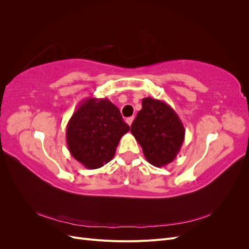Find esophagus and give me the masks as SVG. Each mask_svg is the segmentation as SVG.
<instances>
[{
    "label": "esophagus",
    "mask_w": 249,
    "mask_h": 249,
    "mask_svg": "<svg viewBox=\"0 0 249 249\" xmlns=\"http://www.w3.org/2000/svg\"><path fill=\"white\" fill-rule=\"evenodd\" d=\"M133 120H134V116H132V117H127L125 122H126V124H127L131 125V124H132V123H133Z\"/></svg>",
    "instance_id": "1"
}]
</instances>
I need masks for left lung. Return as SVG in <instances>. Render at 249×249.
<instances>
[{
    "label": "left lung",
    "mask_w": 249,
    "mask_h": 249,
    "mask_svg": "<svg viewBox=\"0 0 249 249\" xmlns=\"http://www.w3.org/2000/svg\"><path fill=\"white\" fill-rule=\"evenodd\" d=\"M131 133L148 163L162 167L176 159L185 139V127L177 112L163 101L144 97Z\"/></svg>",
    "instance_id": "1"
}]
</instances>
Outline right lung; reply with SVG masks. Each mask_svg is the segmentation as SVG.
Returning <instances> with one entry per match:
<instances>
[{"label": "right lung", "mask_w": 249, "mask_h": 249, "mask_svg": "<svg viewBox=\"0 0 249 249\" xmlns=\"http://www.w3.org/2000/svg\"><path fill=\"white\" fill-rule=\"evenodd\" d=\"M129 130L114 104L108 99L87 97L67 124L66 143L83 166L96 169L113 159L120 139Z\"/></svg>", "instance_id": "obj_1"}]
</instances>
